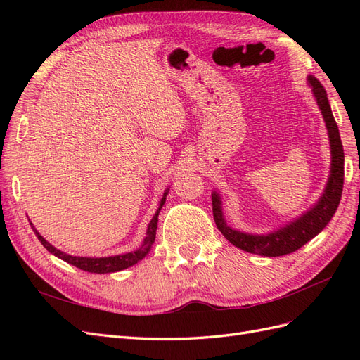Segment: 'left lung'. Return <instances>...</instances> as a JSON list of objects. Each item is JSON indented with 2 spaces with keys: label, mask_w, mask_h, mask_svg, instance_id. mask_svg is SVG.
I'll return each instance as SVG.
<instances>
[{
  "label": "left lung",
  "mask_w": 360,
  "mask_h": 360,
  "mask_svg": "<svg viewBox=\"0 0 360 360\" xmlns=\"http://www.w3.org/2000/svg\"><path fill=\"white\" fill-rule=\"evenodd\" d=\"M308 81L312 86L314 96L315 99H317V103L324 117L326 126H328L329 130L332 148V169L328 186H326L323 197L320 198L317 205L312 207L309 212L302 214V217H299L297 221L291 222L285 228H281V230L267 236L245 234L228 226L222 214L219 195L213 192L212 204L216 226L219 228V231L224 234L228 242L246 250V252L264 257H281L294 252V250L300 249L304 243H308L312 237L317 236L323 228L329 224L338 209V205H340L344 188V148L341 143L340 130H338V124L333 118L324 86L320 84L319 79H315L314 76H309Z\"/></svg>",
  "instance_id": "obj_1"
}]
</instances>
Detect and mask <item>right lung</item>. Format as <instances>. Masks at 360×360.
Returning a JSON list of instances; mask_svg holds the SVG:
<instances>
[{
	"label": "right lung",
	"instance_id": "obj_1",
	"mask_svg": "<svg viewBox=\"0 0 360 360\" xmlns=\"http://www.w3.org/2000/svg\"><path fill=\"white\" fill-rule=\"evenodd\" d=\"M167 193L168 191L163 193V198L160 200L159 202V209L158 212L155 213L153 219L150 221L148 224V228H147V236L144 238V243L141 245L139 249L134 250V252H129V254H123V255H115V257H105V258H85V257H72V255H68L61 252V250L53 248L51 243H48L45 238H43L37 230H34V226H32V231L36 233L37 238L41 242V245L45 246L51 254H53L56 257L61 258L63 261H66V263L78 267L81 270H85V271H90V274H111V271H118V270H123V269H127L130 266L136 264L139 259H143L147 254L148 250L151 248V245H153L155 242V237H156V230H158V216H159V212L162 209L163 202H165L167 200ZM30 225H32L30 222Z\"/></svg>",
	"mask_w": 360,
	"mask_h": 360
}]
</instances>
